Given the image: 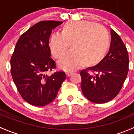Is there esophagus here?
Instances as JSON below:
<instances>
[{
    "instance_id": "esophagus-1",
    "label": "esophagus",
    "mask_w": 134,
    "mask_h": 134,
    "mask_svg": "<svg viewBox=\"0 0 134 134\" xmlns=\"http://www.w3.org/2000/svg\"><path fill=\"white\" fill-rule=\"evenodd\" d=\"M72 74H73V72H69V71H67V72H66V75H67L68 77L71 76Z\"/></svg>"
}]
</instances>
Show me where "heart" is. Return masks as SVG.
<instances>
[{
  "instance_id": "b5f03b06",
  "label": "heart",
  "mask_w": 134,
  "mask_h": 134,
  "mask_svg": "<svg viewBox=\"0 0 134 134\" xmlns=\"http://www.w3.org/2000/svg\"><path fill=\"white\" fill-rule=\"evenodd\" d=\"M69 44L72 51L58 63L65 71L77 69L82 63L86 67L98 64L108 51L110 39L102 26L86 21H68L62 26L61 34L51 36L48 44L51 54L54 58H60Z\"/></svg>"
}]
</instances>
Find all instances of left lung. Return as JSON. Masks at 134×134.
Returning a JSON list of instances; mask_svg holds the SVG:
<instances>
[{
	"label": "left lung",
	"instance_id": "8db88e82",
	"mask_svg": "<svg viewBox=\"0 0 134 134\" xmlns=\"http://www.w3.org/2000/svg\"><path fill=\"white\" fill-rule=\"evenodd\" d=\"M108 53L98 64L82 70L81 89L85 97L97 104L113 99L122 88L128 72L126 47L118 34L111 30Z\"/></svg>",
	"mask_w": 134,
	"mask_h": 134
}]
</instances>
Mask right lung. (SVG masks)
<instances>
[{
  "label": "right lung",
  "mask_w": 134,
  "mask_h": 134,
  "mask_svg": "<svg viewBox=\"0 0 134 134\" xmlns=\"http://www.w3.org/2000/svg\"><path fill=\"white\" fill-rule=\"evenodd\" d=\"M62 23L40 21L21 35L16 43L10 60L11 74L19 93L30 104L44 106L51 103L65 80L63 71L47 74L56 68L51 58L50 36Z\"/></svg>",
  "instance_id": "obj_1"
}]
</instances>
